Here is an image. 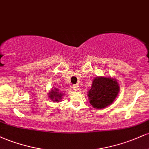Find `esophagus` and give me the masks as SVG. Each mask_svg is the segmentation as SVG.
I'll return each mask as SVG.
<instances>
[{"mask_svg": "<svg viewBox=\"0 0 149 149\" xmlns=\"http://www.w3.org/2000/svg\"><path fill=\"white\" fill-rule=\"evenodd\" d=\"M72 88H73V89L74 90H79V86H78V85H75V84L72 85Z\"/></svg>", "mask_w": 149, "mask_h": 149, "instance_id": "esophagus-1", "label": "esophagus"}]
</instances>
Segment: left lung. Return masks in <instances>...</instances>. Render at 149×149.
Returning a JSON list of instances; mask_svg holds the SVG:
<instances>
[{
	"mask_svg": "<svg viewBox=\"0 0 149 149\" xmlns=\"http://www.w3.org/2000/svg\"><path fill=\"white\" fill-rule=\"evenodd\" d=\"M119 85L116 79L97 77L92 82L88 93L90 103L96 109H103L110 105L117 97Z\"/></svg>",
	"mask_w": 149,
	"mask_h": 149,
	"instance_id": "obj_1",
	"label": "left lung"
}]
</instances>
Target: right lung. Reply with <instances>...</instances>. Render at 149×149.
Here are the masks:
<instances>
[{
    "label": "right lung",
    "mask_w": 149,
    "mask_h": 149,
    "mask_svg": "<svg viewBox=\"0 0 149 149\" xmlns=\"http://www.w3.org/2000/svg\"><path fill=\"white\" fill-rule=\"evenodd\" d=\"M49 94V97L53 102H59L61 99V96H62V95L58 91L57 89H55V90H52L50 93Z\"/></svg>",
    "instance_id": "1"
}]
</instances>
